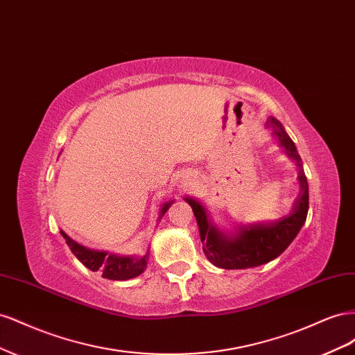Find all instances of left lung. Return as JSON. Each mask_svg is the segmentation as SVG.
Returning <instances> with one entry per match:
<instances>
[{
    "label": "left lung",
    "instance_id": "obj_1",
    "mask_svg": "<svg viewBox=\"0 0 355 355\" xmlns=\"http://www.w3.org/2000/svg\"><path fill=\"white\" fill-rule=\"evenodd\" d=\"M266 124L272 128V133L278 137L282 146L286 148L287 155L292 157L299 167L300 194L288 216L268 225L257 223L252 227H240L234 237H228L213 227L206 210L198 201L187 198L197 218L204 254L213 265L223 270H245L275 259L295 240L306 220L309 206L308 182L300 166L297 149L280 121L271 116Z\"/></svg>",
    "mask_w": 355,
    "mask_h": 355
}]
</instances>
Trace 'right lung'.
I'll list each match as a JSON object with an SVG mask.
<instances>
[{"label": "right lung", "mask_w": 355, "mask_h": 355, "mask_svg": "<svg viewBox=\"0 0 355 355\" xmlns=\"http://www.w3.org/2000/svg\"><path fill=\"white\" fill-rule=\"evenodd\" d=\"M173 202V201H171ZM171 202H167L161 209V216L167 211ZM63 239L67 240V244L71 247V252L78 257V261L89 268L92 271L102 272V277L108 278V280H130L137 275H141L148 262V253L142 257L135 256H116V254H108L106 252H96L90 250L87 247H84L78 243L71 240L68 235L60 231Z\"/></svg>", "instance_id": "add662e5"}]
</instances>
